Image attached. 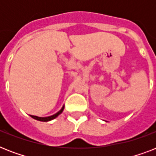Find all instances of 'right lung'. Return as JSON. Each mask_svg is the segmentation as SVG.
<instances>
[{"label":"right lung","instance_id":"1","mask_svg":"<svg viewBox=\"0 0 156 156\" xmlns=\"http://www.w3.org/2000/svg\"><path fill=\"white\" fill-rule=\"evenodd\" d=\"M64 110V106L62 107V108L60 110V111L58 112H56V114H54V115H52V116H47V117H39V116H31L30 115V116L32 117V118L35 119V120H38V121H51V120H53V119H55L56 117V116H58L60 114L63 112Z\"/></svg>","mask_w":156,"mask_h":156}]
</instances>
